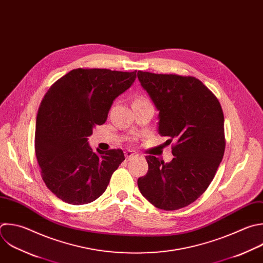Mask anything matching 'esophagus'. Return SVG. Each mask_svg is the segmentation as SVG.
I'll use <instances>...</instances> for the list:
<instances>
[{
    "label": "esophagus",
    "mask_w": 263,
    "mask_h": 263,
    "mask_svg": "<svg viewBox=\"0 0 263 263\" xmlns=\"http://www.w3.org/2000/svg\"><path fill=\"white\" fill-rule=\"evenodd\" d=\"M125 156H126V158H127L128 160H131V159L137 157V154L134 153V152H132V151H126V152H125Z\"/></svg>",
    "instance_id": "34e87169"
}]
</instances>
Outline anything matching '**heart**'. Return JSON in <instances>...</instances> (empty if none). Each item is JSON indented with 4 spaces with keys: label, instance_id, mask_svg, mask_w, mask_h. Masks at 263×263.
I'll use <instances>...</instances> for the list:
<instances>
[{
    "label": "heart",
    "instance_id": "b5f03b06",
    "mask_svg": "<svg viewBox=\"0 0 263 263\" xmlns=\"http://www.w3.org/2000/svg\"><path fill=\"white\" fill-rule=\"evenodd\" d=\"M146 103H149L146 99L140 97V98H137L135 101H134V104H146Z\"/></svg>",
    "mask_w": 263,
    "mask_h": 263
}]
</instances>
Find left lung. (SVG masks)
Returning a JSON list of instances; mask_svg holds the SVG:
<instances>
[{
  "instance_id": "1",
  "label": "left lung",
  "mask_w": 263,
  "mask_h": 263,
  "mask_svg": "<svg viewBox=\"0 0 263 263\" xmlns=\"http://www.w3.org/2000/svg\"><path fill=\"white\" fill-rule=\"evenodd\" d=\"M137 77L159 110L158 133L176 142L169 163L145 157L148 170L137 181L139 191L158 209L185 208L208 189L223 159L221 105L195 77L143 71Z\"/></svg>"
}]
</instances>
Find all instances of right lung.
Returning a JSON list of instances; mask_svg holds the SVG:
<instances>
[{"instance_id":"add662e5","label":"right lung","mask_w":263,"mask_h":263,"mask_svg":"<svg viewBox=\"0 0 263 263\" xmlns=\"http://www.w3.org/2000/svg\"><path fill=\"white\" fill-rule=\"evenodd\" d=\"M135 78L136 71L78 68L57 80L44 96L36 119L35 152L46 187L61 200L93 202L125 160L122 149L94 152L87 137L106 122L115 99Z\"/></svg>"}]
</instances>
